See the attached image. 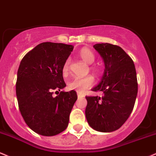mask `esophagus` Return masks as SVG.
<instances>
[{
	"label": "esophagus",
	"instance_id": "34e87169",
	"mask_svg": "<svg viewBox=\"0 0 156 156\" xmlns=\"http://www.w3.org/2000/svg\"><path fill=\"white\" fill-rule=\"evenodd\" d=\"M77 96H78V99H80V98H83V96L82 95V94H78Z\"/></svg>",
	"mask_w": 156,
	"mask_h": 156
}]
</instances>
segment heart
Here are the masks:
<instances>
[{
    "label": "heart",
    "mask_w": 156,
    "mask_h": 156,
    "mask_svg": "<svg viewBox=\"0 0 156 156\" xmlns=\"http://www.w3.org/2000/svg\"><path fill=\"white\" fill-rule=\"evenodd\" d=\"M79 56L87 64H92L95 61V55L94 52L87 48H82L79 52ZM69 59H67L62 66V73L64 76L69 73ZM91 69L93 71H97L96 67H91ZM93 84H94V79L90 76H85V77H74L68 83V87L71 90H75L78 93H83L88 87H91Z\"/></svg>",
    "instance_id": "heart-1"
}]
</instances>
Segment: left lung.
<instances>
[{"label":"left lung","mask_w":156,"mask_h":156,"mask_svg":"<svg viewBox=\"0 0 156 156\" xmlns=\"http://www.w3.org/2000/svg\"><path fill=\"white\" fill-rule=\"evenodd\" d=\"M104 61V74L93 91L103 96L86 97L85 116L95 130L110 133L118 130L132 112L138 93L133 61L118 45L97 43L94 45Z\"/></svg>","instance_id":"1"}]
</instances>
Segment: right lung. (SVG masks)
<instances>
[{
	"mask_svg": "<svg viewBox=\"0 0 156 156\" xmlns=\"http://www.w3.org/2000/svg\"><path fill=\"white\" fill-rule=\"evenodd\" d=\"M73 46L46 42L24 56L19 66L16 95L23 118L34 132L45 136L60 133L67 128L69 116L77 95L75 90H54L66 86L62 66Z\"/></svg>",
	"mask_w": 156,
	"mask_h": 156,
	"instance_id": "right-lung-1",
	"label": "right lung"
}]
</instances>
